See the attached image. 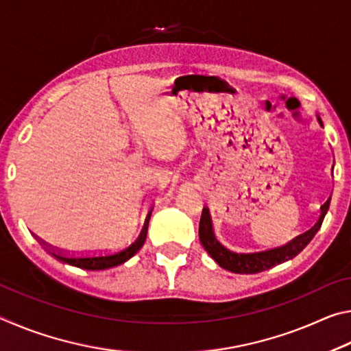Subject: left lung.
I'll use <instances>...</instances> for the list:
<instances>
[{
    "mask_svg": "<svg viewBox=\"0 0 351 351\" xmlns=\"http://www.w3.org/2000/svg\"><path fill=\"white\" fill-rule=\"evenodd\" d=\"M317 122L319 125L324 128V123L320 121L319 116H317ZM332 169H335V165H332ZM330 201H331V197L326 199V203L322 207H320V215H319L317 223L314 224L310 230H306V232H304L302 235H297L295 239L288 241L287 245L266 249V251H258V252H234L226 246H223L221 243L217 240L215 232H213V224H212L209 209L204 207L203 213H201V221H199V241L207 251V254H209L223 269L235 272V274H257V272L269 269L272 266L285 263V261L294 258L297 254L304 251L308 243L313 240V237L317 234L320 226H322L326 212L330 209Z\"/></svg>",
    "mask_w": 351,
    "mask_h": 351,
    "instance_id": "8db88e82",
    "label": "left lung"
}]
</instances>
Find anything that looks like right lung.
<instances>
[{"instance_id":"right-lung-1","label":"right lung","mask_w":351,"mask_h":351,"mask_svg":"<svg viewBox=\"0 0 351 351\" xmlns=\"http://www.w3.org/2000/svg\"><path fill=\"white\" fill-rule=\"evenodd\" d=\"M147 230H148V223L145 221L144 228H142L141 235L136 239L132 245L123 247L122 251L114 252V254H106V255H90V257H66V255L51 252L52 257H56L62 263H66L71 266H77L80 269H88V271H100V269H108L112 266L125 263L133 255L139 251V249L144 246L145 239H147Z\"/></svg>"}]
</instances>
